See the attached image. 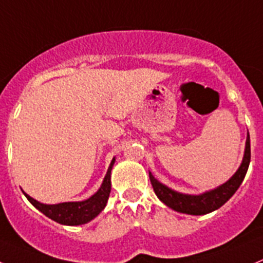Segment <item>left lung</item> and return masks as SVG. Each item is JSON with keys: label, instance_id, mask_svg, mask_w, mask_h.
<instances>
[{"label": "left lung", "instance_id": "8db88e82", "mask_svg": "<svg viewBox=\"0 0 263 263\" xmlns=\"http://www.w3.org/2000/svg\"><path fill=\"white\" fill-rule=\"evenodd\" d=\"M249 162H251V141H249L248 134L241 165L239 166L236 173L226 183L221 184L217 189L200 195H186L174 191V190L169 189L165 184L160 183L151 173H149V179H151V184L154 187L156 196L165 205H167L169 208H172L176 212H179V213L202 216V214H208L211 212L216 211V209L221 208L222 205L236 192V190L239 189L242 179L246 177Z\"/></svg>", "mask_w": 263, "mask_h": 263}]
</instances>
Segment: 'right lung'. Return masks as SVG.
I'll list each match as a JSON object with an SVG mask.
<instances>
[{
  "label": "right lung",
  "instance_id": "add662e5",
  "mask_svg": "<svg viewBox=\"0 0 263 263\" xmlns=\"http://www.w3.org/2000/svg\"><path fill=\"white\" fill-rule=\"evenodd\" d=\"M115 164V157L112 159L111 165L107 171L106 177L103 179L101 189L84 201H69V202H61V204H42L27 195L26 197L28 201L33 205L34 208L39 209L41 213L51 218L52 221L58 222L61 224H67V226H79L90 222L91 219L96 218L99 213L104 209L107 204V200L109 197L111 192V171Z\"/></svg>",
  "mask_w": 263,
  "mask_h": 263
}]
</instances>
